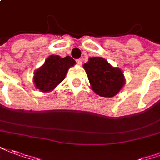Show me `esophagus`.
<instances>
[{
  "mask_svg": "<svg viewBox=\"0 0 160 160\" xmlns=\"http://www.w3.org/2000/svg\"><path fill=\"white\" fill-rule=\"evenodd\" d=\"M76 62H77V63H78V64H79V65H81V64H82V59H80V58L77 59V60H76Z\"/></svg>",
  "mask_w": 160,
  "mask_h": 160,
  "instance_id": "esophagus-1",
  "label": "esophagus"
}]
</instances>
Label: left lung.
<instances>
[{"instance_id":"8db88e82","label":"left lung","mask_w":160,"mask_h":160,"mask_svg":"<svg viewBox=\"0 0 160 160\" xmlns=\"http://www.w3.org/2000/svg\"><path fill=\"white\" fill-rule=\"evenodd\" d=\"M83 67L92 90L101 97L111 98L115 96L125 84L122 71L113 68L102 58H90Z\"/></svg>"}]
</instances>
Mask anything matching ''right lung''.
Masks as SVG:
<instances>
[{
	"mask_svg": "<svg viewBox=\"0 0 160 160\" xmlns=\"http://www.w3.org/2000/svg\"><path fill=\"white\" fill-rule=\"evenodd\" d=\"M74 63L75 61L69 56L62 58L58 55H51L35 72V87L43 92L53 90L64 80L68 69Z\"/></svg>",
	"mask_w": 160,
	"mask_h": 160,
	"instance_id": "add662e5",
	"label": "right lung"
}]
</instances>
